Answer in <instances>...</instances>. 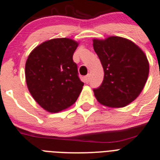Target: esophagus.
I'll return each mask as SVG.
<instances>
[{
	"mask_svg": "<svg viewBox=\"0 0 160 160\" xmlns=\"http://www.w3.org/2000/svg\"><path fill=\"white\" fill-rule=\"evenodd\" d=\"M84 79H85V82H86L87 83H89V81H90V75H89V74H88L87 76H85Z\"/></svg>",
	"mask_w": 160,
	"mask_h": 160,
	"instance_id": "1",
	"label": "esophagus"
}]
</instances>
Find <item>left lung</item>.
I'll return each instance as SVG.
<instances>
[{"label":"left lung","mask_w":160,"mask_h":160,"mask_svg":"<svg viewBox=\"0 0 160 160\" xmlns=\"http://www.w3.org/2000/svg\"><path fill=\"white\" fill-rule=\"evenodd\" d=\"M93 47L104 69V80L94 89L98 102L122 108L135 100L145 87L149 63L143 51L128 39L111 36L93 39Z\"/></svg>","instance_id":"1"}]
</instances>
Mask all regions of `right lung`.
<instances>
[{
    "instance_id": "add662e5",
    "label": "right lung",
    "mask_w": 160,
    "mask_h": 160,
    "mask_svg": "<svg viewBox=\"0 0 160 160\" xmlns=\"http://www.w3.org/2000/svg\"><path fill=\"white\" fill-rule=\"evenodd\" d=\"M78 44L69 38L52 39L37 46L28 56L25 66L28 90L49 112L70 107L83 89V83L72 60Z\"/></svg>"
}]
</instances>
